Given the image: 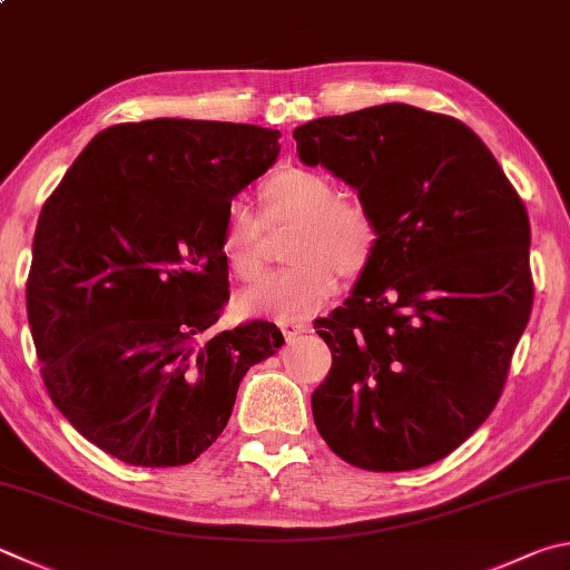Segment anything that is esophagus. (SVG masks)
I'll use <instances>...</instances> for the list:
<instances>
[{
	"label": "esophagus",
	"mask_w": 570,
	"mask_h": 570,
	"mask_svg": "<svg viewBox=\"0 0 570 570\" xmlns=\"http://www.w3.org/2000/svg\"><path fill=\"white\" fill-rule=\"evenodd\" d=\"M306 331H312V326L304 324V321H294V318L282 321V334H284L286 338H294V336H298V334H306Z\"/></svg>",
	"instance_id": "34e87169"
}]
</instances>
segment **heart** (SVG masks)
I'll list each match as a JSON object with an SVG mask.
<instances>
[{"mask_svg":"<svg viewBox=\"0 0 570 570\" xmlns=\"http://www.w3.org/2000/svg\"><path fill=\"white\" fill-rule=\"evenodd\" d=\"M262 219L244 199L226 206L219 254L239 282H256L266 268V232L294 226L286 244L292 266L242 296L252 314L302 318L314 314L336 292L338 274L358 278L379 249V222L358 196L338 194L328 174L308 167H284L262 186Z\"/></svg>","mask_w":570,"mask_h":570,"instance_id":"heart-1","label":"heart"}]
</instances>
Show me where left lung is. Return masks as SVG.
<instances>
[{
	"label": "left lung",
	"instance_id": "obj_1",
	"mask_svg": "<svg viewBox=\"0 0 570 570\" xmlns=\"http://www.w3.org/2000/svg\"><path fill=\"white\" fill-rule=\"evenodd\" d=\"M294 139L379 222L374 262L314 321L331 348L316 429L356 469L436 463L489 419L529 324V212L479 134L446 114L381 105Z\"/></svg>",
	"mask_w": 570,
	"mask_h": 570
}]
</instances>
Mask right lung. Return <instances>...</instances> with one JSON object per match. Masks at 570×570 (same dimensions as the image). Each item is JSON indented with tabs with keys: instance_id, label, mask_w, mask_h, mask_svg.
<instances>
[{
	"instance_id": "1",
	"label": "right lung",
	"mask_w": 570,
	"mask_h": 570,
	"mask_svg": "<svg viewBox=\"0 0 570 570\" xmlns=\"http://www.w3.org/2000/svg\"><path fill=\"white\" fill-rule=\"evenodd\" d=\"M276 129L149 119L99 131L41 206L27 316L49 399L114 459H199L246 371L284 344L229 302L226 206L278 157Z\"/></svg>"
}]
</instances>
